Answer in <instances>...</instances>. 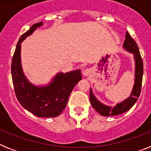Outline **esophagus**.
Segmentation results:
<instances>
[{
    "instance_id": "34e87169",
    "label": "esophagus",
    "mask_w": 151,
    "mask_h": 151,
    "mask_svg": "<svg viewBox=\"0 0 151 151\" xmlns=\"http://www.w3.org/2000/svg\"><path fill=\"white\" fill-rule=\"evenodd\" d=\"M91 73V69H85L83 71V74L85 75V76H89Z\"/></svg>"
}]
</instances>
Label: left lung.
<instances>
[{"instance_id":"obj_1","label":"left lung","mask_w":151,"mask_h":151,"mask_svg":"<svg viewBox=\"0 0 151 151\" xmlns=\"http://www.w3.org/2000/svg\"><path fill=\"white\" fill-rule=\"evenodd\" d=\"M123 47L125 50L134 54V60H135V78H134V87H133L130 97L125 100L123 102L118 104L114 107L102 104L96 99L92 91L90 90V101L92 106L94 110H97L101 115L104 116L119 115L121 113L128 111L132 107L136 101H138L140 94H141L144 73L143 61H142V58L139 52L138 45L136 44L135 41L131 37L128 32H126V34H125V40L124 41Z\"/></svg>"}]
</instances>
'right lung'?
<instances>
[{
	"mask_svg": "<svg viewBox=\"0 0 151 151\" xmlns=\"http://www.w3.org/2000/svg\"><path fill=\"white\" fill-rule=\"evenodd\" d=\"M41 25L42 22L34 24L19 40L12 59V79L17 100L25 109L38 117H56L66 107L73 88L82 79V73L79 69L58 73L45 87L35 86L26 79L21 66L20 45Z\"/></svg>",
	"mask_w": 151,
	"mask_h": 151,
	"instance_id": "right-lung-1",
	"label": "right lung"
}]
</instances>
